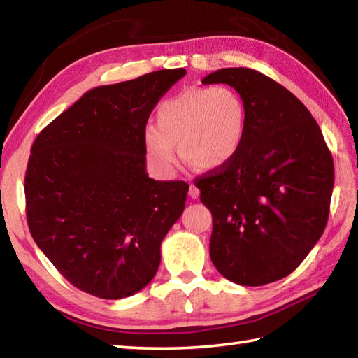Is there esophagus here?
<instances>
[{
    "label": "esophagus",
    "mask_w": 358,
    "mask_h": 358,
    "mask_svg": "<svg viewBox=\"0 0 358 358\" xmlns=\"http://www.w3.org/2000/svg\"><path fill=\"white\" fill-rule=\"evenodd\" d=\"M189 196H191V199H199V196H200V189L199 187H196L195 185H191V186H189Z\"/></svg>",
    "instance_id": "1"
}]
</instances>
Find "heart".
Segmentation results:
<instances>
[{
    "label": "heart",
    "instance_id": "1",
    "mask_svg": "<svg viewBox=\"0 0 358 358\" xmlns=\"http://www.w3.org/2000/svg\"><path fill=\"white\" fill-rule=\"evenodd\" d=\"M157 120L158 124L144 127L143 140L149 162L163 175L177 169L180 150L203 169L227 166L240 154L248 131L245 101L227 86L183 90L158 106Z\"/></svg>",
    "mask_w": 358,
    "mask_h": 358
}]
</instances>
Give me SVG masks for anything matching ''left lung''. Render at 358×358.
<instances>
[{
	"instance_id": "obj_1",
	"label": "left lung",
	"mask_w": 358,
	"mask_h": 358,
	"mask_svg": "<svg viewBox=\"0 0 358 358\" xmlns=\"http://www.w3.org/2000/svg\"><path fill=\"white\" fill-rule=\"evenodd\" d=\"M201 83L234 87L248 113L237 158L195 181L212 214L210 260L237 285L272 283L299 268L322 237L332 155L306 106L272 78L227 67Z\"/></svg>"
}]
</instances>
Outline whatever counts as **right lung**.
<instances>
[{"mask_svg":"<svg viewBox=\"0 0 358 358\" xmlns=\"http://www.w3.org/2000/svg\"><path fill=\"white\" fill-rule=\"evenodd\" d=\"M185 75L163 69L90 89L34 141L24 178L29 229L83 292L120 300L155 277L189 185L149 178L143 131Z\"/></svg>","mask_w":358,"mask_h":358,"instance_id":"right-lung-1","label":"right lung"}]
</instances>
